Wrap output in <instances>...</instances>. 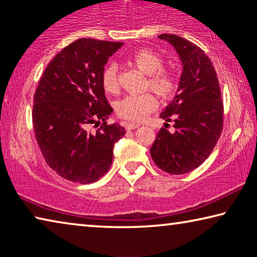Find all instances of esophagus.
Segmentation results:
<instances>
[{
  "mask_svg": "<svg viewBox=\"0 0 257 257\" xmlns=\"http://www.w3.org/2000/svg\"><path fill=\"white\" fill-rule=\"evenodd\" d=\"M139 127L138 123H127L125 124V128H127V130H134Z\"/></svg>",
  "mask_w": 257,
  "mask_h": 257,
  "instance_id": "esophagus-1",
  "label": "esophagus"
}]
</instances>
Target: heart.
<instances>
[{"label": "heart", "instance_id": "b5f03b06", "mask_svg": "<svg viewBox=\"0 0 257 257\" xmlns=\"http://www.w3.org/2000/svg\"><path fill=\"white\" fill-rule=\"evenodd\" d=\"M128 61L139 70L149 75L147 87L155 92L162 99H170L178 89V80L173 72L163 69V59L156 52L149 49H141L133 52ZM102 86L105 92L114 94L118 90V66L114 62L107 63L101 75ZM158 105L153 94L144 93L129 95L116 102L115 110L121 118L141 121Z\"/></svg>", "mask_w": 257, "mask_h": 257}]
</instances>
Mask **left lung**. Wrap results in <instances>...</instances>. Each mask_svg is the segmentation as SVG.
<instances>
[{
	"label": "left lung",
	"mask_w": 257,
	"mask_h": 257,
	"mask_svg": "<svg viewBox=\"0 0 257 257\" xmlns=\"http://www.w3.org/2000/svg\"><path fill=\"white\" fill-rule=\"evenodd\" d=\"M159 38L175 47L182 73L177 94L160 114L168 122L172 119L176 130L160 129L151 156L161 170L184 175L198 168L215 147L223 127V103L216 72L201 47L177 35Z\"/></svg>",
	"instance_id": "8db88e82"
}]
</instances>
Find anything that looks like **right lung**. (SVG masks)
Masks as SVG:
<instances>
[{
    "label": "right lung",
    "instance_id": "1",
    "mask_svg": "<svg viewBox=\"0 0 257 257\" xmlns=\"http://www.w3.org/2000/svg\"><path fill=\"white\" fill-rule=\"evenodd\" d=\"M123 43L81 38L54 56L34 95L33 124L37 144L52 170L64 179L92 184L108 171L113 146L125 134L107 124L113 108L101 81L110 56ZM103 120L96 132L89 124Z\"/></svg>",
    "mask_w": 257,
    "mask_h": 257
}]
</instances>
